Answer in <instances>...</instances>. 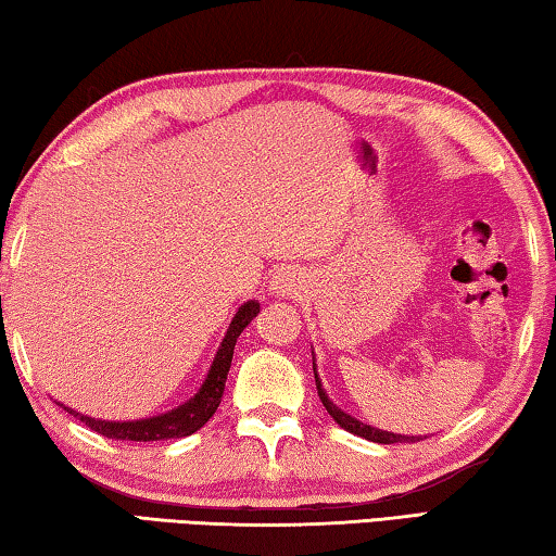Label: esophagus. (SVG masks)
<instances>
[{
  "instance_id": "esophagus-1",
  "label": "esophagus",
  "mask_w": 556,
  "mask_h": 556,
  "mask_svg": "<svg viewBox=\"0 0 556 556\" xmlns=\"http://www.w3.org/2000/svg\"><path fill=\"white\" fill-rule=\"evenodd\" d=\"M299 287H301V275L296 269H289V267L275 271V277H271V281H269V289L275 296L294 294Z\"/></svg>"
}]
</instances>
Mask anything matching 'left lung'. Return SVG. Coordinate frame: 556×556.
Instances as JSON below:
<instances>
[{
	"mask_svg": "<svg viewBox=\"0 0 556 556\" xmlns=\"http://www.w3.org/2000/svg\"><path fill=\"white\" fill-rule=\"evenodd\" d=\"M314 375H316V390H318V397H321L326 412L331 414L336 419L338 427H343L345 431H351L355 437H363L368 441H375V444H409V441H419V437H404V434H392V431H382V429H375L370 425H363V421H357L351 414H345L343 409H338L336 404L328 400V394L324 390L321 380H318V372H316V363H314Z\"/></svg>",
	"mask_w": 556,
	"mask_h": 556,
	"instance_id": "obj_1",
	"label": "left lung"
}]
</instances>
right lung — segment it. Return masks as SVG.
I'll use <instances>...</instances> for the list:
<instances>
[{"instance_id": "1", "label": "right lung", "mask_w": 556, "mask_h": 556, "mask_svg": "<svg viewBox=\"0 0 556 556\" xmlns=\"http://www.w3.org/2000/svg\"><path fill=\"white\" fill-rule=\"evenodd\" d=\"M257 314H260L257 301H248V304H242L238 308V314L232 316L228 333H225L218 353L213 357V365L208 375H205L201 390L195 392V397L184 402L181 407H176L166 414H159V417L137 419V421H105V419L86 417V414H78L68 407L65 409L92 431H98V434L115 441H166V439L191 437L193 431H199L205 421L213 417L215 409H218L223 390H225V380H228V370L232 363L235 343H238V336L244 331V326H248Z\"/></svg>"}]
</instances>
